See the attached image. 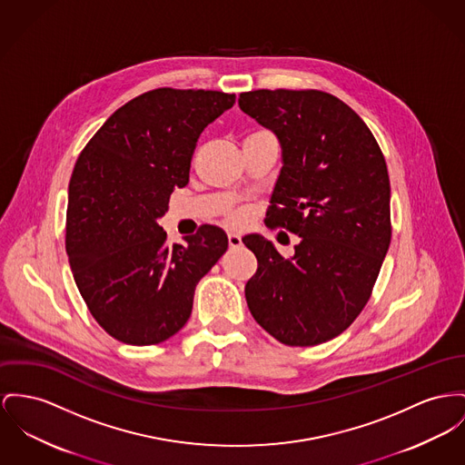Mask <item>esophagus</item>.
<instances>
[{"mask_svg":"<svg viewBox=\"0 0 465 465\" xmlns=\"http://www.w3.org/2000/svg\"><path fill=\"white\" fill-rule=\"evenodd\" d=\"M227 240H229V247H242V238H240L238 234H234V232H229V234H227Z\"/></svg>","mask_w":465,"mask_h":465,"instance_id":"obj_1","label":"esophagus"}]
</instances>
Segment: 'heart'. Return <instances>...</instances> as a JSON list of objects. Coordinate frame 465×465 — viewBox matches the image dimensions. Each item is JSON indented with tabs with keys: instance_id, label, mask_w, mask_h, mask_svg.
<instances>
[{
	"instance_id": "heart-1",
	"label": "heart",
	"mask_w": 465,
	"mask_h": 465,
	"mask_svg": "<svg viewBox=\"0 0 465 465\" xmlns=\"http://www.w3.org/2000/svg\"><path fill=\"white\" fill-rule=\"evenodd\" d=\"M232 218H234V220H238V217H236V215H232Z\"/></svg>"
}]
</instances>
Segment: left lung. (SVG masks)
Wrapping results in <instances>:
<instances>
[{"label": "left lung", "instance_id": "left-lung-1", "mask_svg": "<svg viewBox=\"0 0 465 465\" xmlns=\"http://www.w3.org/2000/svg\"><path fill=\"white\" fill-rule=\"evenodd\" d=\"M238 104L282 146L266 225L300 236L289 259L259 234L243 238L259 264L245 285L248 309L285 345L331 341L371 300L390 248L386 160L371 128L333 94L255 90Z\"/></svg>", "mask_w": 465, "mask_h": 465}]
</instances>
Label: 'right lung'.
<instances>
[{"label": "right lung", "mask_w": 465, "mask_h": 465, "mask_svg": "<svg viewBox=\"0 0 465 465\" xmlns=\"http://www.w3.org/2000/svg\"><path fill=\"white\" fill-rule=\"evenodd\" d=\"M236 94L158 88L126 102L75 162L64 247L94 321L116 341L153 345L185 326L193 292L229 247L217 225L167 245L158 218L185 186L201 132Z\"/></svg>", "instance_id": "add662e5"}]
</instances>
